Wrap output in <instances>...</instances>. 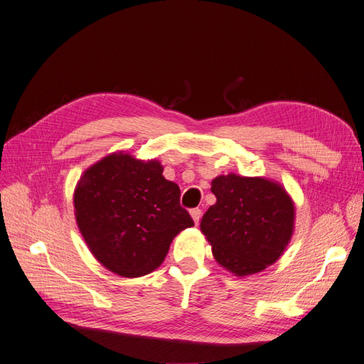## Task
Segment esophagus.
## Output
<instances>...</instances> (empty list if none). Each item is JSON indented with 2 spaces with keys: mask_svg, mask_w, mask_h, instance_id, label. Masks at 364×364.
<instances>
[{
  "mask_svg": "<svg viewBox=\"0 0 364 364\" xmlns=\"http://www.w3.org/2000/svg\"><path fill=\"white\" fill-rule=\"evenodd\" d=\"M191 215H192V220L195 221V225H198L200 220H201V209H198V208L192 209L191 210Z\"/></svg>",
  "mask_w": 364,
  "mask_h": 364,
  "instance_id": "esophagus-1",
  "label": "esophagus"
}]
</instances>
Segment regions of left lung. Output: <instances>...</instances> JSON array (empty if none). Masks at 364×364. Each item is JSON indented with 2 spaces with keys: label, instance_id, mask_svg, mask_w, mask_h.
<instances>
[{
  "label": "left lung",
  "instance_id": "8db88e82",
  "mask_svg": "<svg viewBox=\"0 0 364 364\" xmlns=\"http://www.w3.org/2000/svg\"><path fill=\"white\" fill-rule=\"evenodd\" d=\"M210 191L217 203L200 228L218 264L237 277L274 264L291 241L295 220L294 201L283 186L229 173L213 178Z\"/></svg>",
  "mask_w": 364,
  "mask_h": 364
}]
</instances>
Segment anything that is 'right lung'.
I'll list each match as a JSON object with an SVG mask.
<instances>
[{
	"label": "right lung",
	"instance_id": "add662e5",
	"mask_svg": "<svg viewBox=\"0 0 364 364\" xmlns=\"http://www.w3.org/2000/svg\"><path fill=\"white\" fill-rule=\"evenodd\" d=\"M180 193L160 161L110 154L81 175L73 193L77 225L110 272L143 277L164 262L172 240L193 226Z\"/></svg>",
	"mask_w": 364,
	"mask_h": 364
}]
</instances>
